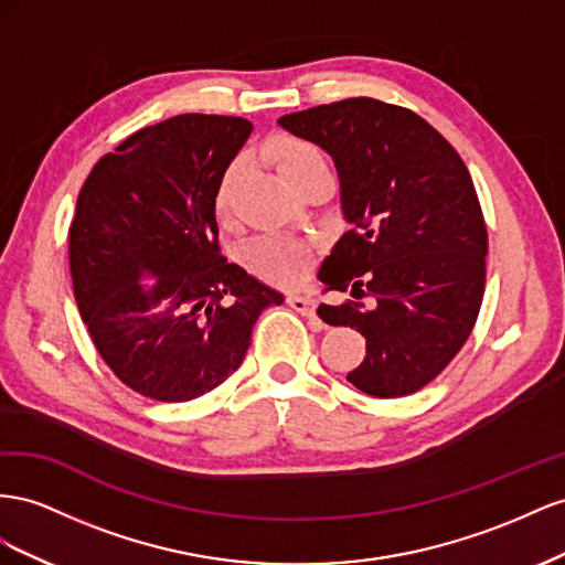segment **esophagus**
I'll list each match as a JSON object with an SVG mask.
<instances>
[{
    "instance_id": "34e87169",
    "label": "esophagus",
    "mask_w": 565,
    "mask_h": 565,
    "mask_svg": "<svg viewBox=\"0 0 565 565\" xmlns=\"http://www.w3.org/2000/svg\"><path fill=\"white\" fill-rule=\"evenodd\" d=\"M286 302L291 305V308H294L296 312H300V315H305V317H310L312 324H315L317 329H321V321L315 317V298L300 296V294H288V296H286Z\"/></svg>"
}]
</instances>
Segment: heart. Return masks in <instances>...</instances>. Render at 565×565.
Here are the masks:
<instances>
[{
  "label": "heart",
  "instance_id": "obj_1",
  "mask_svg": "<svg viewBox=\"0 0 565 565\" xmlns=\"http://www.w3.org/2000/svg\"><path fill=\"white\" fill-rule=\"evenodd\" d=\"M267 153L271 156L274 166L286 177L288 182L296 184L300 177L312 170L315 166L324 163V153H321L312 141L298 139V137H277L267 143ZM244 177V160H234L224 172L220 174V182L215 186L213 205L220 220H227L234 211L238 182ZM248 265L255 274L271 284H294L302 277L305 267L310 265L312 248L300 238L271 234L257 238L255 244L246 250Z\"/></svg>",
  "mask_w": 565,
  "mask_h": 565
}]
</instances>
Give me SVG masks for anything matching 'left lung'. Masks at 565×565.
Segmentation results:
<instances>
[{
	"mask_svg": "<svg viewBox=\"0 0 565 565\" xmlns=\"http://www.w3.org/2000/svg\"><path fill=\"white\" fill-rule=\"evenodd\" d=\"M279 125L324 149L341 177L352 230L319 281L354 300L321 302L317 315L366 338L348 381L374 397L422 391L469 341L486 294L488 227L469 168L422 116L369 96L288 113Z\"/></svg>",
	"mask_w": 565,
	"mask_h": 565,
	"instance_id": "obj_1",
	"label": "left lung"
}]
</instances>
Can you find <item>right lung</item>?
Returning <instances> with one entry per match:
<instances>
[{
    "label": "right lung",
    "instance_id": "1",
    "mask_svg": "<svg viewBox=\"0 0 565 565\" xmlns=\"http://www.w3.org/2000/svg\"><path fill=\"white\" fill-rule=\"evenodd\" d=\"M253 125L186 113L127 137L79 189L68 260L79 317L127 388L189 402L244 362L284 296L220 250L215 186ZM157 277L151 289L138 279Z\"/></svg>",
    "mask_w": 565,
    "mask_h": 565
}]
</instances>
